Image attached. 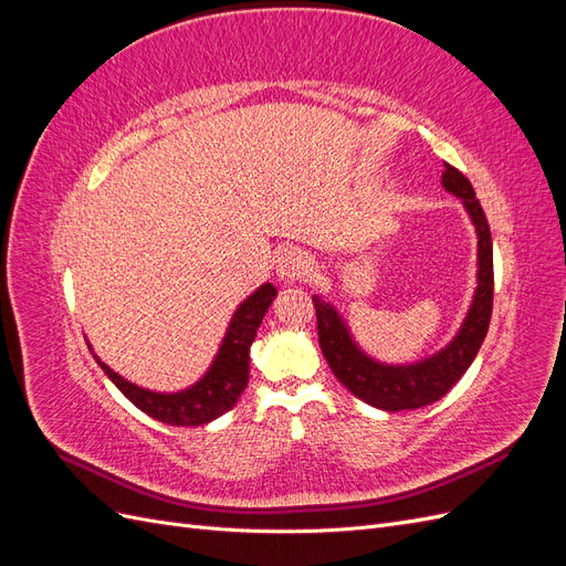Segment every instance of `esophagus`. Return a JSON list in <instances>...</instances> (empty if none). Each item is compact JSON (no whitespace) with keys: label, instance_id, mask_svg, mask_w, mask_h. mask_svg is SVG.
Masks as SVG:
<instances>
[{"label":"esophagus","instance_id":"esophagus-1","mask_svg":"<svg viewBox=\"0 0 566 566\" xmlns=\"http://www.w3.org/2000/svg\"><path fill=\"white\" fill-rule=\"evenodd\" d=\"M312 271H314V262H312V256L306 254L304 250H300V248H285L279 254L276 273H279L281 281L295 283V281H302V279L310 276Z\"/></svg>","mask_w":566,"mask_h":566}]
</instances>
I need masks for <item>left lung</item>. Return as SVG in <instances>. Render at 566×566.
Wrapping results in <instances>:
<instances>
[{
  "label": "left lung",
  "instance_id": "left-lung-1",
  "mask_svg": "<svg viewBox=\"0 0 566 566\" xmlns=\"http://www.w3.org/2000/svg\"><path fill=\"white\" fill-rule=\"evenodd\" d=\"M441 186L453 193L476 233V287L470 310L447 347L413 364H382L366 354L354 339L347 321L335 306L314 295L318 342L335 378L354 397L380 410H413L439 401L465 373L482 347L493 306V245L486 214L479 205L470 179L455 167L443 165Z\"/></svg>",
  "mask_w": 566,
  "mask_h": 566
}]
</instances>
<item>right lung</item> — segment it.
I'll use <instances>...</instances> for the list:
<instances>
[{"label":"right lung","instance_id":"1","mask_svg":"<svg viewBox=\"0 0 566 566\" xmlns=\"http://www.w3.org/2000/svg\"><path fill=\"white\" fill-rule=\"evenodd\" d=\"M276 295L279 290L271 283H264L238 304L210 368L202 373L200 380L179 391H153L129 382L108 364L101 361L90 342L87 345L101 370L108 375V380L146 416L175 427H198L224 416L241 399L250 378V347Z\"/></svg>","mask_w":566,"mask_h":566}]
</instances>
